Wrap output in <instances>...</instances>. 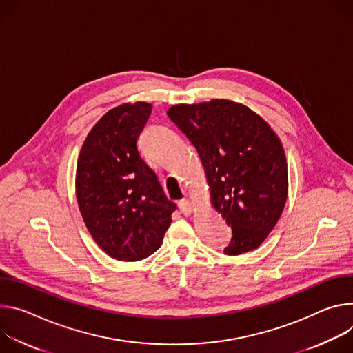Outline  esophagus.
Listing matches in <instances>:
<instances>
[{"mask_svg": "<svg viewBox=\"0 0 353 353\" xmlns=\"http://www.w3.org/2000/svg\"><path fill=\"white\" fill-rule=\"evenodd\" d=\"M178 206H179L181 213H183V214H190L192 210H193V208H194L193 203H192L190 201H188V199L179 201V202H178Z\"/></svg>", "mask_w": 353, "mask_h": 353, "instance_id": "1", "label": "esophagus"}]
</instances>
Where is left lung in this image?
<instances>
[{"label": "left lung", "instance_id": "1", "mask_svg": "<svg viewBox=\"0 0 353 353\" xmlns=\"http://www.w3.org/2000/svg\"><path fill=\"white\" fill-rule=\"evenodd\" d=\"M168 116L198 150L213 205L231 227L224 254L258 248L288 198V163L279 137L250 108L227 99L175 105Z\"/></svg>", "mask_w": 353, "mask_h": 353}]
</instances>
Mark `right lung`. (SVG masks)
<instances>
[{"mask_svg": "<svg viewBox=\"0 0 353 353\" xmlns=\"http://www.w3.org/2000/svg\"><path fill=\"white\" fill-rule=\"evenodd\" d=\"M150 113L145 102L105 113L77 163L75 192L84 223L95 243L119 261H140L159 250L176 209L139 152Z\"/></svg>", "mask_w": 353, "mask_h": 353, "instance_id": "right-lung-1", "label": "right lung"}]
</instances>
